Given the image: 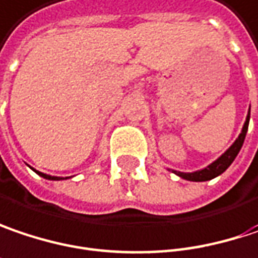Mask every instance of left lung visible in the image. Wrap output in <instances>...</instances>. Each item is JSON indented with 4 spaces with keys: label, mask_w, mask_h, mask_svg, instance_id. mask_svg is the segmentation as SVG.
<instances>
[{
    "label": "left lung",
    "mask_w": 258,
    "mask_h": 258,
    "mask_svg": "<svg viewBox=\"0 0 258 258\" xmlns=\"http://www.w3.org/2000/svg\"><path fill=\"white\" fill-rule=\"evenodd\" d=\"M248 124H249V110H248L244 127H242L241 134L238 136V139L233 142V145L226 152L223 153L222 156H219L208 167H205L202 170H198V171H194V173H181V171H176V170H171V171L178 177H181L184 180H189V181H207V180H211L214 177L220 176L222 173H224L229 168V165L235 161L236 155L241 151V148L244 145V140H245L246 131H248Z\"/></svg>",
    "instance_id": "obj_1"
}]
</instances>
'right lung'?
Wrapping results in <instances>:
<instances>
[{
  "instance_id": "add662e5",
  "label": "right lung",
  "mask_w": 258,
  "mask_h": 258,
  "mask_svg": "<svg viewBox=\"0 0 258 258\" xmlns=\"http://www.w3.org/2000/svg\"><path fill=\"white\" fill-rule=\"evenodd\" d=\"M31 168H32V167H31ZM32 170H34V171H35V173H36V174H38V176L44 177V178H47V180H64V178H68V177H64V178H63V177L48 176V174H44V173H41V171H36L35 168H32Z\"/></svg>"
}]
</instances>
